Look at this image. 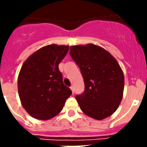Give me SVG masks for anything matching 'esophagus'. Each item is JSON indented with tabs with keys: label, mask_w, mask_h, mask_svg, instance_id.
<instances>
[{
	"label": "esophagus",
	"mask_w": 147,
	"mask_h": 147,
	"mask_svg": "<svg viewBox=\"0 0 147 147\" xmlns=\"http://www.w3.org/2000/svg\"><path fill=\"white\" fill-rule=\"evenodd\" d=\"M70 88H71V92H72V94H75V91H74V87L73 86H71V87H70Z\"/></svg>",
	"instance_id": "34e87169"
}]
</instances>
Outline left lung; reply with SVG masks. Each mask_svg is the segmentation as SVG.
I'll use <instances>...</instances> for the list:
<instances>
[{"label":"left lung","mask_w":147,"mask_h":147,"mask_svg":"<svg viewBox=\"0 0 147 147\" xmlns=\"http://www.w3.org/2000/svg\"><path fill=\"white\" fill-rule=\"evenodd\" d=\"M69 54L85 82L84 92L76 95L82 111L98 121L112 115L121 104L124 88L123 71L116 59L92 43L71 46Z\"/></svg>","instance_id":"8db88e82"}]
</instances>
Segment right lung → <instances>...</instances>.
I'll return each instance as SVG.
<instances>
[{
  "label": "right lung",
  "instance_id": "right-lung-1",
  "mask_svg": "<svg viewBox=\"0 0 147 147\" xmlns=\"http://www.w3.org/2000/svg\"><path fill=\"white\" fill-rule=\"evenodd\" d=\"M69 49L65 45H48L30 55L22 65L18 94L22 106L34 118L47 121L56 116L71 94L59 69Z\"/></svg>",
  "mask_w": 147,
  "mask_h": 147
}]
</instances>
